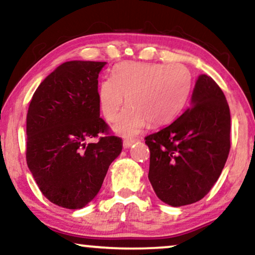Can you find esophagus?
Instances as JSON below:
<instances>
[{
    "label": "esophagus",
    "instance_id": "34e87169",
    "mask_svg": "<svg viewBox=\"0 0 255 255\" xmlns=\"http://www.w3.org/2000/svg\"><path fill=\"white\" fill-rule=\"evenodd\" d=\"M135 143V140L134 138H126V140H124V147L125 148H129L131 144Z\"/></svg>",
    "mask_w": 255,
    "mask_h": 255
}]
</instances>
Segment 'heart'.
I'll list each match as a JSON object with an SVG mask.
<instances>
[{
	"instance_id": "b5f03b06",
	"label": "heart",
	"mask_w": 255,
	"mask_h": 255,
	"mask_svg": "<svg viewBox=\"0 0 255 255\" xmlns=\"http://www.w3.org/2000/svg\"><path fill=\"white\" fill-rule=\"evenodd\" d=\"M192 89V74L180 63L122 62L112 77L100 82L98 101L107 121H114L126 101L129 106L113 126L118 134L140 133L151 126L168 124L180 114Z\"/></svg>"
}]
</instances>
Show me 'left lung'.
<instances>
[{
	"label": "left lung",
	"instance_id": "1",
	"mask_svg": "<svg viewBox=\"0 0 255 255\" xmlns=\"http://www.w3.org/2000/svg\"><path fill=\"white\" fill-rule=\"evenodd\" d=\"M231 114L224 92L200 75L192 105L168 127L144 137L148 179L157 198L173 207L199 201L217 182L231 149Z\"/></svg>",
	"mask_w": 255,
	"mask_h": 255
}]
</instances>
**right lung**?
<instances>
[{"label": "right lung", "mask_w": 255, "mask_h": 255, "mask_svg": "<svg viewBox=\"0 0 255 255\" xmlns=\"http://www.w3.org/2000/svg\"><path fill=\"white\" fill-rule=\"evenodd\" d=\"M106 62L69 61L35 90L27 114V165L38 188L60 207L80 209L92 201L122 140L100 118L98 77ZM100 137L96 144L89 138Z\"/></svg>", "instance_id": "1"}]
</instances>
